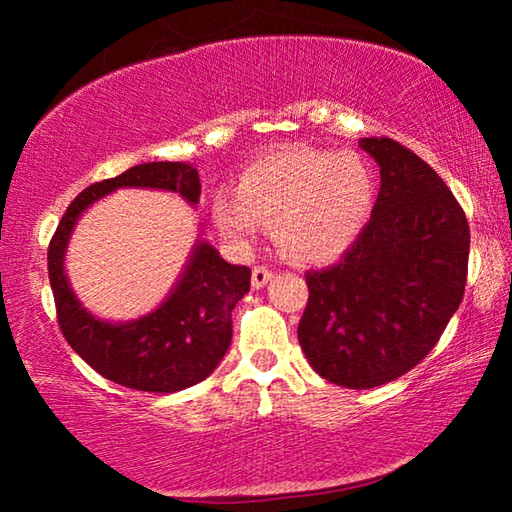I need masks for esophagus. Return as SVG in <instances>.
<instances>
[{"label":"esophagus","instance_id":"1","mask_svg":"<svg viewBox=\"0 0 512 512\" xmlns=\"http://www.w3.org/2000/svg\"><path fill=\"white\" fill-rule=\"evenodd\" d=\"M271 277H273V271H268L266 266H255L253 275H250V284H253V289H262L271 282Z\"/></svg>","mask_w":512,"mask_h":512}]
</instances>
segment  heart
<instances>
[{
	"label": "heart",
	"instance_id": "b5f03b06",
	"mask_svg": "<svg viewBox=\"0 0 512 512\" xmlns=\"http://www.w3.org/2000/svg\"><path fill=\"white\" fill-rule=\"evenodd\" d=\"M375 201V173L361 155L287 144L250 162L237 192L219 189L212 216L237 246L253 244L273 221L275 244L289 259L329 264L357 244Z\"/></svg>",
	"mask_w": 512,
	"mask_h": 512
}]
</instances>
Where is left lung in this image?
Wrapping results in <instances>:
<instances>
[{
  "mask_svg": "<svg viewBox=\"0 0 512 512\" xmlns=\"http://www.w3.org/2000/svg\"><path fill=\"white\" fill-rule=\"evenodd\" d=\"M379 164L370 223L339 264L309 271L298 341L343 388L388 384L427 357L463 300L470 225L443 178L391 137H363Z\"/></svg>",
  "mask_w": 512,
  "mask_h": 512,
  "instance_id": "8db88e82",
  "label": "left lung"
}]
</instances>
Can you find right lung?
I'll return each mask as SVG.
<instances>
[{
  "instance_id": "obj_1",
  "label": "right lung",
  "mask_w": 512,
  "mask_h": 512,
  "mask_svg": "<svg viewBox=\"0 0 512 512\" xmlns=\"http://www.w3.org/2000/svg\"><path fill=\"white\" fill-rule=\"evenodd\" d=\"M162 189L189 205L201 180L189 162H144L101 180L74 198L49 244L47 264L58 325L79 357L115 384L146 393H178L210 377L232 341V309L250 289V268L228 264L198 235L169 296L133 320L99 318L83 307L65 273L72 232L90 207L117 189Z\"/></svg>"
}]
</instances>
